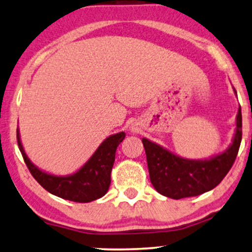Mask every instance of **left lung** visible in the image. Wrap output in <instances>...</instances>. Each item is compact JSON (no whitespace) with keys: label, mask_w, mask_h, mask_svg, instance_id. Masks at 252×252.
Listing matches in <instances>:
<instances>
[{"label":"left lung","mask_w":252,"mask_h":252,"mask_svg":"<svg viewBox=\"0 0 252 252\" xmlns=\"http://www.w3.org/2000/svg\"><path fill=\"white\" fill-rule=\"evenodd\" d=\"M236 93V90L233 88ZM242 141V112L238 108L236 129L225 151L205 159H186L143 138L150 179L162 196L172 199L194 197L215 189L231 168Z\"/></svg>","instance_id":"8db88e82"}]
</instances>
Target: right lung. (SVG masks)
<instances>
[{"instance_id": "add662e5", "label": "right lung", "mask_w": 252, "mask_h": 252, "mask_svg": "<svg viewBox=\"0 0 252 252\" xmlns=\"http://www.w3.org/2000/svg\"><path fill=\"white\" fill-rule=\"evenodd\" d=\"M125 135V132L109 135L76 172L67 176H56L32 164L23 149L17 127L19 149L32 177L49 193L76 203L93 202L107 193L111 184L112 167L115 160V151Z\"/></svg>"}]
</instances>
